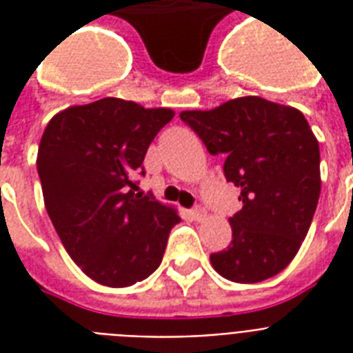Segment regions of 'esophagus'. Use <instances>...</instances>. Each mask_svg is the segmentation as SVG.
<instances>
[{"label":"esophagus","instance_id":"esophagus-1","mask_svg":"<svg viewBox=\"0 0 353 353\" xmlns=\"http://www.w3.org/2000/svg\"><path fill=\"white\" fill-rule=\"evenodd\" d=\"M190 216H192V220L201 221V220H205V216H207V210H205L201 205H198V207H194V209L190 210Z\"/></svg>","mask_w":353,"mask_h":353}]
</instances>
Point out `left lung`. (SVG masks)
Segmentation results:
<instances>
[{
	"instance_id": "obj_1",
	"label": "left lung",
	"mask_w": 353,
	"mask_h": 353,
	"mask_svg": "<svg viewBox=\"0 0 353 353\" xmlns=\"http://www.w3.org/2000/svg\"><path fill=\"white\" fill-rule=\"evenodd\" d=\"M212 155L225 157L227 181L243 203L232 218L231 245L210 254L227 280L254 284L279 274L306 238L321 194V154L299 110L240 97L209 112H181Z\"/></svg>"
}]
</instances>
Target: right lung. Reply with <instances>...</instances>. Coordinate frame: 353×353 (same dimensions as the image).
<instances>
[{
	"instance_id": "obj_1",
	"label": "right lung",
	"mask_w": 353,
	"mask_h": 353,
	"mask_svg": "<svg viewBox=\"0 0 353 353\" xmlns=\"http://www.w3.org/2000/svg\"><path fill=\"white\" fill-rule=\"evenodd\" d=\"M174 112L122 99L71 106L49 121L38 146L47 214L90 279L128 288L159 268L177 210L135 194L150 143Z\"/></svg>"
}]
</instances>
